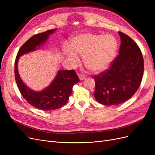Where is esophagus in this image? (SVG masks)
I'll list each match as a JSON object with an SVG mask.
<instances>
[{"label":"esophagus","mask_w":155,"mask_h":155,"mask_svg":"<svg viewBox=\"0 0 155 155\" xmlns=\"http://www.w3.org/2000/svg\"><path fill=\"white\" fill-rule=\"evenodd\" d=\"M79 78L81 79V80H83V79H85V76L83 74H79Z\"/></svg>","instance_id":"1"}]
</instances>
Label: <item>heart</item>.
Returning <instances> with one entry per match:
<instances>
[{"label":"heart","mask_w":155,"mask_h":155,"mask_svg":"<svg viewBox=\"0 0 155 155\" xmlns=\"http://www.w3.org/2000/svg\"><path fill=\"white\" fill-rule=\"evenodd\" d=\"M72 46L75 51L83 55V62L88 69L99 72L105 69L113 60L117 42L110 35L84 34L75 37ZM66 53L72 63H78V57L73 50L67 48Z\"/></svg>","instance_id":"1"}]
</instances>
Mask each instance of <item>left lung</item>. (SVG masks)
<instances>
[{
	"label": "left lung",
	"instance_id": "8db88e82",
	"mask_svg": "<svg viewBox=\"0 0 155 155\" xmlns=\"http://www.w3.org/2000/svg\"><path fill=\"white\" fill-rule=\"evenodd\" d=\"M121 39L119 55L104 72L94 76V96L101 104L114 105L131 98L141 84L144 69L142 54L129 36L118 31Z\"/></svg>",
	"mask_w": 155,
	"mask_h": 155
}]
</instances>
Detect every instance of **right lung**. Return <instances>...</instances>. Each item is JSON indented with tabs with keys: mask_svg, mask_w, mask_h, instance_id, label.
Returning <instances> with one entry per match:
<instances>
[{
	"mask_svg": "<svg viewBox=\"0 0 155 155\" xmlns=\"http://www.w3.org/2000/svg\"><path fill=\"white\" fill-rule=\"evenodd\" d=\"M55 31V29L49 30L30 37L18 50L15 61V78L18 90L30 105L43 110H55L64 106L72 94L73 86L80 81L74 70H59L49 87L41 92H35L26 87L21 79L17 69L20 56L35 50Z\"/></svg>",
	"mask_w": 155,
	"mask_h": 155,
	"instance_id": "obj_1",
	"label": "right lung"
}]
</instances>
